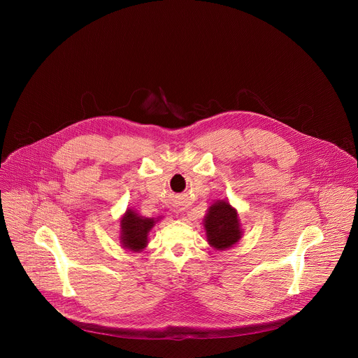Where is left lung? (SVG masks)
<instances>
[{
	"mask_svg": "<svg viewBox=\"0 0 358 358\" xmlns=\"http://www.w3.org/2000/svg\"><path fill=\"white\" fill-rule=\"evenodd\" d=\"M208 243L224 250L234 246L242 236V229L236 210L225 199L214 202L203 218Z\"/></svg>",
	"mask_w": 358,
	"mask_h": 358,
	"instance_id": "left-lung-1",
	"label": "left lung"
}]
</instances>
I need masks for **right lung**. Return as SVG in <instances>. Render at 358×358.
<instances>
[{"mask_svg": "<svg viewBox=\"0 0 358 358\" xmlns=\"http://www.w3.org/2000/svg\"><path fill=\"white\" fill-rule=\"evenodd\" d=\"M160 218H144L133 210H127L120 220V243L123 248L140 252L147 246V236Z\"/></svg>", "mask_w": 358, "mask_h": 358, "instance_id": "obj_1", "label": "right lung"}]
</instances>
